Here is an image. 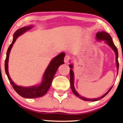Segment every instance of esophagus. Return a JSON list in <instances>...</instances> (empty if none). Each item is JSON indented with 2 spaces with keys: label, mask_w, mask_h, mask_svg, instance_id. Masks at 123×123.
<instances>
[{
  "label": "esophagus",
  "mask_w": 123,
  "mask_h": 123,
  "mask_svg": "<svg viewBox=\"0 0 123 123\" xmlns=\"http://www.w3.org/2000/svg\"><path fill=\"white\" fill-rule=\"evenodd\" d=\"M70 60V57L68 55H66L64 57V63H68Z\"/></svg>",
  "instance_id": "34e87169"
}]
</instances>
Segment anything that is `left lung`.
Masks as SVG:
<instances>
[{"instance_id":"1","label":"left lung","mask_w":123,"mask_h":123,"mask_svg":"<svg viewBox=\"0 0 123 123\" xmlns=\"http://www.w3.org/2000/svg\"><path fill=\"white\" fill-rule=\"evenodd\" d=\"M96 37L97 40H98V41H101V40H103V41H105V43L106 44L109 45L110 46L111 48H112V49H113L114 51H115V53H116V65H117V73L118 71H119V62H118V50L116 46L114 44L113 41H112V38L111 37V36L109 35L108 33H107L105 31H99L96 34ZM69 67L71 68L70 71V85H71V90L73 91V92L74 94L75 95L76 97L79 98L83 99V100L85 101H96L99 100L100 99H102V98H104L105 96L108 94V93L110 92L111 89L112 88V86L111 87L109 90L106 92V93L104 94L103 96L100 97L98 98H94V99H92V98H85L84 97H82L80 96V94H79L78 93V92H76L75 89L74 85V72L73 70V64H70L69 65Z\"/></svg>"}]
</instances>
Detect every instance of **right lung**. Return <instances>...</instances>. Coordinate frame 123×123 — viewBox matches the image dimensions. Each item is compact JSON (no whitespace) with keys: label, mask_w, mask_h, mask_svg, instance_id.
<instances>
[{"label":"right lung","mask_w":123,"mask_h":123,"mask_svg":"<svg viewBox=\"0 0 123 123\" xmlns=\"http://www.w3.org/2000/svg\"><path fill=\"white\" fill-rule=\"evenodd\" d=\"M32 27L33 26L23 27L19 29H18L14 33L12 43L10 44L8 49H7L6 58L5 60V64H4L6 73L10 83L12 85L13 89L19 95H20L22 97L26 98H35L41 97L44 96L47 93L50 87L53 77H54L60 65L64 64V58L65 56V53L62 52L56 56L51 60L43 75V80L40 85L31 86V87H22V86H18L16 85L11 80L9 74H8V63L10 50L11 49L13 44H14L17 40V37L26 32L27 30L32 28Z\"/></svg>","instance_id":"1"}]
</instances>
